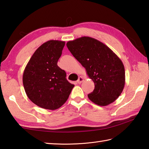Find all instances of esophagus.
Wrapping results in <instances>:
<instances>
[{
	"instance_id": "obj_1",
	"label": "esophagus",
	"mask_w": 149,
	"mask_h": 149,
	"mask_svg": "<svg viewBox=\"0 0 149 149\" xmlns=\"http://www.w3.org/2000/svg\"><path fill=\"white\" fill-rule=\"evenodd\" d=\"M83 81H84V78H83V77L80 76L79 77L78 80L77 81V83L78 84H81V83H82V82H83Z\"/></svg>"
}]
</instances>
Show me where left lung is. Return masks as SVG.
Returning a JSON list of instances; mask_svg holds the SVG:
<instances>
[{
    "mask_svg": "<svg viewBox=\"0 0 149 149\" xmlns=\"http://www.w3.org/2000/svg\"><path fill=\"white\" fill-rule=\"evenodd\" d=\"M70 52L86 69L95 84L88 95L97 105L105 106L118 98L125 85V68L118 56L105 44L83 36L66 43Z\"/></svg>",
    "mask_w": 149,
    "mask_h": 149,
    "instance_id": "left-lung-1",
    "label": "left lung"
}]
</instances>
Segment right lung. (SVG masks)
<instances>
[{"mask_svg":"<svg viewBox=\"0 0 149 149\" xmlns=\"http://www.w3.org/2000/svg\"><path fill=\"white\" fill-rule=\"evenodd\" d=\"M65 42L49 40L37 49L23 74V84L28 98L44 109L54 110L64 104L74 85L58 66Z\"/></svg>","mask_w":149,"mask_h":149,"instance_id":"right-lung-1","label":"right lung"}]
</instances>
